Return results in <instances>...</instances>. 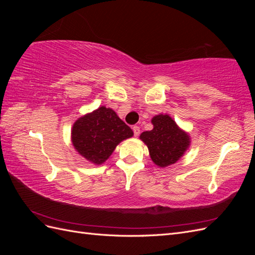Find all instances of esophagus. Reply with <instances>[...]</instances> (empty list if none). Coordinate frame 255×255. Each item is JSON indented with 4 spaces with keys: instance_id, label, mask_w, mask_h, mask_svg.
Listing matches in <instances>:
<instances>
[{
    "instance_id": "1",
    "label": "esophagus",
    "mask_w": 255,
    "mask_h": 255,
    "mask_svg": "<svg viewBox=\"0 0 255 255\" xmlns=\"http://www.w3.org/2000/svg\"><path fill=\"white\" fill-rule=\"evenodd\" d=\"M133 132H134V135L137 137L138 135L140 134V128H139V127H137V126H134L133 127Z\"/></svg>"
}]
</instances>
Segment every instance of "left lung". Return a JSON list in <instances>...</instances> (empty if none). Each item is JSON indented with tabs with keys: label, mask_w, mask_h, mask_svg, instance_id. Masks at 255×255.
<instances>
[{
	"label": "left lung",
	"mask_w": 255,
	"mask_h": 255,
	"mask_svg": "<svg viewBox=\"0 0 255 255\" xmlns=\"http://www.w3.org/2000/svg\"><path fill=\"white\" fill-rule=\"evenodd\" d=\"M151 122L153 129L142 132L139 138L148 146L153 163L161 168L175 164L188 149L189 135L168 115H157Z\"/></svg>",
	"instance_id": "left-lung-1"
}]
</instances>
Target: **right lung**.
Returning <instances> with one entry per match:
<instances>
[{"mask_svg":"<svg viewBox=\"0 0 255 255\" xmlns=\"http://www.w3.org/2000/svg\"><path fill=\"white\" fill-rule=\"evenodd\" d=\"M133 135V130L112 109L101 106L74 122L71 140L80 155L92 164L101 165L116 146Z\"/></svg>","mask_w":255,"mask_h":255,"instance_id":"obj_1","label":"right lung"}]
</instances>
